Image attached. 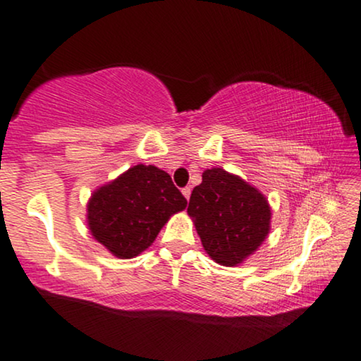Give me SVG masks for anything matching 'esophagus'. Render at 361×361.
Segmentation results:
<instances>
[{
  "label": "esophagus",
  "mask_w": 361,
  "mask_h": 361,
  "mask_svg": "<svg viewBox=\"0 0 361 361\" xmlns=\"http://www.w3.org/2000/svg\"><path fill=\"white\" fill-rule=\"evenodd\" d=\"M181 191H183L185 198H186V200H190V195H191V188H190V186H185V188L181 190Z\"/></svg>",
  "instance_id": "1"
}]
</instances>
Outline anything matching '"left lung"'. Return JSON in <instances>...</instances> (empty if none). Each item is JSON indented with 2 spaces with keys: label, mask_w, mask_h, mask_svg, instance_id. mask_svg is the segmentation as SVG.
<instances>
[{
  "label": "left lung",
  "mask_w": 361,
  "mask_h": 361,
  "mask_svg": "<svg viewBox=\"0 0 361 361\" xmlns=\"http://www.w3.org/2000/svg\"><path fill=\"white\" fill-rule=\"evenodd\" d=\"M203 248L214 262L235 267L262 245L270 230V207L257 188L223 168L203 173L188 203Z\"/></svg>",
  "instance_id": "1"
}]
</instances>
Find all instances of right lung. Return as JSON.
<instances>
[{
  "label": "right lung",
  "instance_id": "add662e5",
  "mask_svg": "<svg viewBox=\"0 0 361 361\" xmlns=\"http://www.w3.org/2000/svg\"><path fill=\"white\" fill-rule=\"evenodd\" d=\"M186 203L168 173L136 165L91 196L88 225L115 257L133 258L153 243L168 218L185 209Z\"/></svg>",
  "mask_w": 361,
  "mask_h": 361
}]
</instances>
